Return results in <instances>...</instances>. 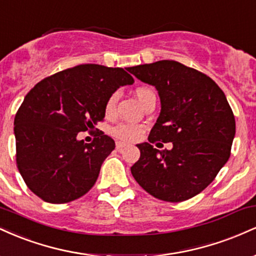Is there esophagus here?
I'll list each match as a JSON object with an SVG mask.
<instances>
[{"label":"esophagus","mask_w":256,"mask_h":256,"mask_svg":"<svg viewBox=\"0 0 256 256\" xmlns=\"http://www.w3.org/2000/svg\"><path fill=\"white\" fill-rule=\"evenodd\" d=\"M116 150L120 152V150H122V149L125 146V143H122V142H116Z\"/></svg>","instance_id":"1"}]
</instances>
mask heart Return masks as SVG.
<instances>
[{"mask_svg":"<svg viewBox=\"0 0 256 256\" xmlns=\"http://www.w3.org/2000/svg\"><path fill=\"white\" fill-rule=\"evenodd\" d=\"M134 95H136L138 101L144 106L152 96H155V92L148 86H140L134 90ZM118 100V92H113L110 98H107L104 104L106 116H113L114 114H116ZM110 134L112 136L118 138L122 142H134V140H137L138 138L142 136L143 128L134 124H120L114 126L110 130Z\"/></svg>","mask_w":256,"mask_h":256,"instance_id":"b5f03b06","label":"heart"}]
</instances>
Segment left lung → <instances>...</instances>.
<instances>
[{"label":"left lung","instance_id":"8db88e82","mask_svg":"<svg viewBox=\"0 0 256 256\" xmlns=\"http://www.w3.org/2000/svg\"><path fill=\"white\" fill-rule=\"evenodd\" d=\"M128 70L156 88L161 102L149 143L137 144L140 156L131 167L132 176L162 201L194 198L212 183L230 158L236 122L225 94L204 73L173 60ZM158 140L172 142L174 148L158 151L152 146Z\"/></svg>","mask_w":256,"mask_h":256}]
</instances>
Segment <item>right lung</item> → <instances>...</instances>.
Returning a JSON list of instances; mask_svg holds the SVG:
<instances>
[{
    "label": "right lung",
    "instance_id": "1",
    "mask_svg": "<svg viewBox=\"0 0 256 256\" xmlns=\"http://www.w3.org/2000/svg\"><path fill=\"white\" fill-rule=\"evenodd\" d=\"M134 82L119 67L85 64L28 91L14 118V134L18 170L32 192L46 202L67 204L89 192L116 143L102 131L91 143L77 134L102 122L107 98Z\"/></svg>",
    "mask_w": 256,
    "mask_h": 256
}]
</instances>
